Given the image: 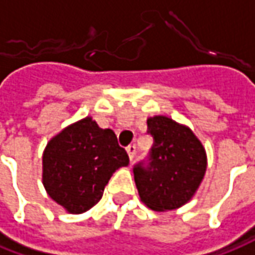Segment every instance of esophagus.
Wrapping results in <instances>:
<instances>
[{
	"instance_id": "obj_1",
	"label": "esophagus",
	"mask_w": 255,
	"mask_h": 255,
	"mask_svg": "<svg viewBox=\"0 0 255 255\" xmlns=\"http://www.w3.org/2000/svg\"><path fill=\"white\" fill-rule=\"evenodd\" d=\"M126 150H127V153H128V157H129V160H131V161H132L133 156H135V146H133V145L127 146V149H126Z\"/></svg>"
}]
</instances>
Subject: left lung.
Segmentation results:
<instances>
[{
    "instance_id": "8db88e82",
    "label": "left lung",
    "mask_w": 255,
    "mask_h": 255,
    "mask_svg": "<svg viewBox=\"0 0 255 255\" xmlns=\"http://www.w3.org/2000/svg\"><path fill=\"white\" fill-rule=\"evenodd\" d=\"M147 133L154 139L150 167L135 165L133 178L140 202L164 213L189 203L207 171V153L186 124L158 115L147 117Z\"/></svg>"
}]
</instances>
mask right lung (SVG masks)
I'll return each mask as SVG.
<instances>
[{
  "instance_id": "right-lung-1",
  "label": "right lung",
  "mask_w": 255,
  "mask_h": 255,
  "mask_svg": "<svg viewBox=\"0 0 255 255\" xmlns=\"http://www.w3.org/2000/svg\"><path fill=\"white\" fill-rule=\"evenodd\" d=\"M129 164L116 133L87 116L48 140L42 152V185L69 214H83L102 199L116 170Z\"/></svg>"
}]
</instances>
